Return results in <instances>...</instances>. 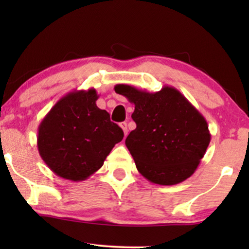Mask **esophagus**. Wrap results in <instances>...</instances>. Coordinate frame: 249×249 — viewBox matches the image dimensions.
Masks as SVG:
<instances>
[{
  "instance_id": "esophagus-1",
  "label": "esophagus",
  "mask_w": 249,
  "mask_h": 249,
  "mask_svg": "<svg viewBox=\"0 0 249 249\" xmlns=\"http://www.w3.org/2000/svg\"><path fill=\"white\" fill-rule=\"evenodd\" d=\"M120 127L122 128V130H124V136H127V135H128V125H127V122H121Z\"/></svg>"
}]
</instances>
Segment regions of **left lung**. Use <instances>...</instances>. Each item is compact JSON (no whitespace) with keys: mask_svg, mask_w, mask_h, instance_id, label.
<instances>
[{"mask_svg":"<svg viewBox=\"0 0 249 249\" xmlns=\"http://www.w3.org/2000/svg\"><path fill=\"white\" fill-rule=\"evenodd\" d=\"M115 93L135 104V130L125 146L136 168L148 181L172 186L196 171L211 142L205 118L175 87L156 93L119 84Z\"/></svg>","mask_w":249,"mask_h":249,"instance_id":"1","label":"left lung"}]
</instances>
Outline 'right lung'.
Masks as SVG:
<instances>
[{
    "instance_id": "obj_1",
    "label": "right lung",
    "mask_w": 249,
    "mask_h": 249,
    "mask_svg": "<svg viewBox=\"0 0 249 249\" xmlns=\"http://www.w3.org/2000/svg\"><path fill=\"white\" fill-rule=\"evenodd\" d=\"M94 88L60 98L38 127L37 147L46 165L61 178L83 181L102 168L124 131L97 107Z\"/></svg>"
}]
</instances>
